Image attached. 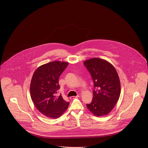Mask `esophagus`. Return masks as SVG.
I'll list each match as a JSON object with an SVG mask.
<instances>
[{
    "label": "esophagus",
    "instance_id": "esophagus-1",
    "mask_svg": "<svg viewBox=\"0 0 148 148\" xmlns=\"http://www.w3.org/2000/svg\"><path fill=\"white\" fill-rule=\"evenodd\" d=\"M80 97L79 95H77L76 96H71V97H70V99L73 100V99H75V98H77V97Z\"/></svg>",
    "mask_w": 148,
    "mask_h": 148
}]
</instances>
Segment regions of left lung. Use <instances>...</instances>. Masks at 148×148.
<instances>
[{
  "mask_svg": "<svg viewBox=\"0 0 148 148\" xmlns=\"http://www.w3.org/2000/svg\"><path fill=\"white\" fill-rule=\"evenodd\" d=\"M84 64L94 82L93 99L86 106L96 116L107 115L117 102L121 94V84L114 67L104 59L94 58Z\"/></svg>",
  "mask_w": 148,
  "mask_h": 148,
  "instance_id": "8db88e82",
  "label": "left lung"
}]
</instances>
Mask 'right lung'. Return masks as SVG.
Wrapping results in <instances>:
<instances>
[{
    "label": "right lung",
    "mask_w": 148,
    "mask_h": 148,
    "mask_svg": "<svg viewBox=\"0 0 148 148\" xmlns=\"http://www.w3.org/2000/svg\"><path fill=\"white\" fill-rule=\"evenodd\" d=\"M69 63L54 61L39 66L34 72L30 84V94L36 108L48 118H57L65 112L69 105L61 94L59 77Z\"/></svg>",
    "instance_id": "right-lung-1"
}]
</instances>
